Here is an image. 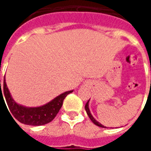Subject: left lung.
<instances>
[{"instance_id": "8db88e82", "label": "left lung", "mask_w": 151, "mask_h": 151, "mask_svg": "<svg viewBox=\"0 0 151 151\" xmlns=\"http://www.w3.org/2000/svg\"><path fill=\"white\" fill-rule=\"evenodd\" d=\"M85 109L86 111V113H87V115H88V116L90 117V119L91 120V121L93 122V123L95 124H96V125H98V126L99 127H102V128H106V127H104L103 124H101L100 123H99L97 120H95V119L94 118V117L92 116L91 113V111H90V109H89V100L87 101V103L85 105Z\"/></svg>"}]
</instances>
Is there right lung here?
Returning <instances> with one entry per match:
<instances>
[{
	"label": "right lung",
	"mask_w": 151,
	"mask_h": 151,
	"mask_svg": "<svg viewBox=\"0 0 151 151\" xmlns=\"http://www.w3.org/2000/svg\"><path fill=\"white\" fill-rule=\"evenodd\" d=\"M72 92L73 91L65 92L52 99L51 102L47 103V104L41 106V107L27 108V107H23L22 105L18 104L12 99L7 85H6V82H5V78H4L2 88L1 87L0 80V100L1 97L2 98V100H4L3 97H5L9 109L11 111L12 115L19 122L25 124H29V125L37 126V125H43V124L51 122L56 117L60 108L62 107L64 99H65L67 95ZM2 93L3 94V95H2Z\"/></svg>",
	"instance_id": "add662e5"
}]
</instances>
